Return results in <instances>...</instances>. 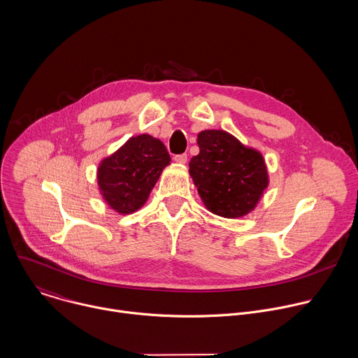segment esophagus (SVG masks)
<instances>
[{
    "label": "esophagus",
    "mask_w": 358,
    "mask_h": 358,
    "mask_svg": "<svg viewBox=\"0 0 358 358\" xmlns=\"http://www.w3.org/2000/svg\"><path fill=\"white\" fill-rule=\"evenodd\" d=\"M187 160H188V156H187L185 153H182V155H176V156H174V162L178 163V164H185Z\"/></svg>",
    "instance_id": "esophagus-1"
}]
</instances>
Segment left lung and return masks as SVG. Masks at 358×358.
I'll return each instance as SVG.
<instances>
[{
	"instance_id": "1",
	"label": "left lung",
	"mask_w": 358,
	"mask_h": 358,
	"mask_svg": "<svg viewBox=\"0 0 358 358\" xmlns=\"http://www.w3.org/2000/svg\"><path fill=\"white\" fill-rule=\"evenodd\" d=\"M196 143L188 171L205 208L227 219L255 210L270 182L263 155L220 129L199 132Z\"/></svg>"
}]
</instances>
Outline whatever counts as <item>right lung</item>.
<instances>
[{
	"label": "right lung",
	"instance_id": "obj_1",
	"mask_svg": "<svg viewBox=\"0 0 358 358\" xmlns=\"http://www.w3.org/2000/svg\"><path fill=\"white\" fill-rule=\"evenodd\" d=\"M170 162L163 142L146 134L132 136L115 153L102 159L96 169L103 201L121 215L136 212L146 203Z\"/></svg>",
	"mask_w": 358,
	"mask_h": 358
}]
</instances>
